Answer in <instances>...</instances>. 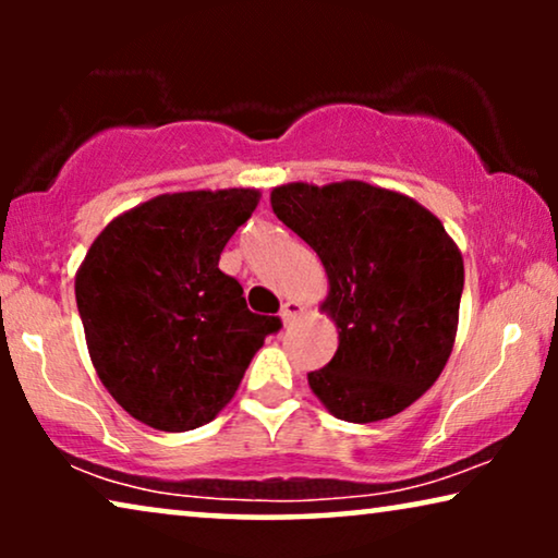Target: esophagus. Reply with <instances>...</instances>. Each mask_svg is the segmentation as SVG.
<instances>
[{
	"label": "esophagus",
	"mask_w": 558,
	"mask_h": 558,
	"mask_svg": "<svg viewBox=\"0 0 558 558\" xmlns=\"http://www.w3.org/2000/svg\"><path fill=\"white\" fill-rule=\"evenodd\" d=\"M302 315H307V307H304L302 302H296V300H289V302L281 304V312H279V317H281V323H284V325L294 323V319H296V317H302Z\"/></svg>",
	"instance_id": "esophagus-1"
}]
</instances>
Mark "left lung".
I'll list each match as a JSON object with an SVG mask.
<instances>
[{
	"mask_svg": "<svg viewBox=\"0 0 558 558\" xmlns=\"http://www.w3.org/2000/svg\"><path fill=\"white\" fill-rule=\"evenodd\" d=\"M271 208L317 251L330 287L319 312L338 353L307 373L312 393L353 424L411 407L454 348L464 264L452 235L414 197L363 180L287 182Z\"/></svg>",
	"mask_w": 558,
	"mask_h": 558,
	"instance_id": "1",
	"label": "left lung"
}]
</instances>
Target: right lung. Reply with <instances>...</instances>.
I'll return each instance as SVG.
<instances>
[{
    "mask_svg": "<svg viewBox=\"0 0 558 558\" xmlns=\"http://www.w3.org/2000/svg\"><path fill=\"white\" fill-rule=\"evenodd\" d=\"M254 187L165 193L111 220L75 271L90 363L121 409L159 432L208 424L279 317L254 315L220 251Z\"/></svg>",
    "mask_w": 558,
    "mask_h": 558,
    "instance_id": "1",
    "label": "right lung"
}]
</instances>
